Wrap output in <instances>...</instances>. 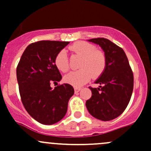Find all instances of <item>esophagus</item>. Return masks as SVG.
I'll return each instance as SVG.
<instances>
[{
  "mask_svg": "<svg viewBox=\"0 0 151 151\" xmlns=\"http://www.w3.org/2000/svg\"><path fill=\"white\" fill-rule=\"evenodd\" d=\"M80 90H81V88H77V87H75V88H74V91H75V93L79 92Z\"/></svg>",
  "mask_w": 151,
  "mask_h": 151,
  "instance_id": "1",
  "label": "esophagus"
}]
</instances>
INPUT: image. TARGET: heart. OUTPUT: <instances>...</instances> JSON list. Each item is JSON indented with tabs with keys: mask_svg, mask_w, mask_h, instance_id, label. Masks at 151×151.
I'll list each match as a JSON object with an SVG mask.
<instances>
[{
	"mask_svg": "<svg viewBox=\"0 0 151 151\" xmlns=\"http://www.w3.org/2000/svg\"><path fill=\"white\" fill-rule=\"evenodd\" d=\"M69 49L75 55L82 57V60L79 65L80 70L71 71L65 76V82L79 87L88 83L91 77L98 78L102 75L107 64V58L103 50L85 41L75 42ZM54 63L60 71L66 72L69 70V60L65 50H61L56 54Z\"/></svg>",
	"mask_w": 151,
	"mask_h": 151,
	"instance_id": "obj_1",
	"label": "heart"
}]
</instances>
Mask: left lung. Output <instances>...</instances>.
I'll list each match as a JSON object with an SVG mask.
<instances>
[{"label":"left lung","mask_w":151,"mask_h":151,"mask_svg":"<svg viewBox=\"0 0 151 151\" xmlns=\"http://www.w3.org/2000/svg\"><path fill=\"white\" fill-rule=\"evenodd\" d=\"M103 49L107 58L105 71L91 88V97L86 106L88 112L99 120L107 122L118 117L127 106L133 90V74L122 47L104 38L88 40Z\"/></svg>","instance_id":"1"}]
</instances>
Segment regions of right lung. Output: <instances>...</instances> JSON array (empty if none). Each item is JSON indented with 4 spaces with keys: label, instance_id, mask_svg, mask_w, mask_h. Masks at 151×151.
<instances>
[{
    "label": "right lung",
    "instance_id": "1",
    "mask_svg": "<svg viewBox=\"0 0 151 151\" xmlns=\"http://www.w3.org/2000/svg\"><path fill=\"white\" fill-rule=\"evenodd\" d=\"M68 42L39 41L27 47L16 69L17 80L22 104L33 118L42 124L60 122L65 115L74 88L68 83L54 88L50 83L62 79L55 65L56 54Z\"/></svg>",
    "mask_w": 151,
    "mask_h": 151
}]
</instances>
